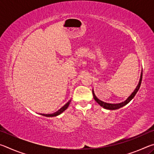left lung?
Instances as JSON below:
<instances>
[{"label":"left lung","mask_w":154,"mask_h":154,"mask_svg":"<svg viewBox=\"0 0 154 154\" xmlns=\"http://www.w3.org/2000/svg\"><path fill=\"white\" fill-rule=\"evenodd\" d=\"M142 76H143V70H142V72H141V74H140V80H139V84L137 85V86L136 88V89L134 90V92L131 94V95H130L128 98L126 100L124 101V102H122L121 103H118V104H111V103H106L103 102V101L99 100V99L96 97V95L94 94V90H92V94H93V96H94V100L96 101V102L98 103V104H99L101 106H103V108H105L106 109H109V110H116V109H118L119 108L122 107V106H125L126 105H127L128 103L130 100H132V98L134 97V96L136 95L137 92H138V90H139L140 86V84H141V81H142Z\"/></svg>","instance_id":"obj_1"}]
</instances>
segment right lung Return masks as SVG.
Segmentation results:
<instances>
[{
  "label": "right lung",
  "mask_w": 154,
  "mask_h": 154,
  "mask_svg": "<svg viewBox=\"0 0 154 154\" xmlns=\"http://www.w3.org/2000/svg\"><path fill=\"white\" fill-rule=\"evenodd\" d=\"M71 100H70L69 101H68L67 103L65 104V105L63 106H62V108L60 109L58 111H57L56 112H55V113H50V114H42V113H40V115H41V116H46V117H55V116H58V115L61 114L62 112H64L68 108V106H69L70 103H71Z\"/></svg>",
  "instance_id": "right-lung-1"
}]
</instances>
